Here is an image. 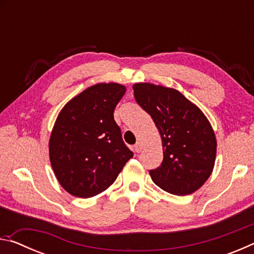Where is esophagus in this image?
Segmentation results:
<instances>
[{"instance_id":"esophagus-1","label":"esophagus","mask_w":254,"mask_h":254,"mask_svg":"<svg viewBox=\"0 0 254 254\" xmlns=\"http://www.w3.org/2000/svg\"><path fill=\"white\" fill-rule=\"evenodd\" d=\"M142 148H143V145L141 144L140 142H137V143L134 144V147H133V150H134L135 152H141V150H142Z\"/></svg>"}]
</instances>
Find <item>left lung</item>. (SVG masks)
Wrapping results in <instances>:
<instances>
[{
  "instance_id": "8db88e82",
  "label": "left lung",
  "mask_w": 254,
  "mask_h": 254,
  "mask_svg": "<svg viewBox=\"0 0 254 254\" xmlns=\"http://www.w3.org/2000/svg\"><path fill=\"white\" fill-rule=\"evenodd\" d=\"M133 91L162 141L161 166L149 171L153 183L170 194H192L208 179L216 158V137L207 118L174 88L137 83Z\"/></svg>"
}]
</instances>
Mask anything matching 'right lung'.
Returning a JSON list of instances; mask_svg holds the SVG:
<instances>
[{"label": "right lung", "mask_w": 254, "mask_h": 254, "mask_svg": "<svg viewBox=\"0 0 254 254\" xmlns=\"http://www.w3.org/2000/svg\"><path fill=\"white\" fill-rule=\"evenodd\" d=\"M126 91L121 84H96L71 98L58 114L49 157L56 178L70 195L101 194L133 157L113 114Z\"/></svg>", "instance_id": "right-lung-1"}]
</instances>
